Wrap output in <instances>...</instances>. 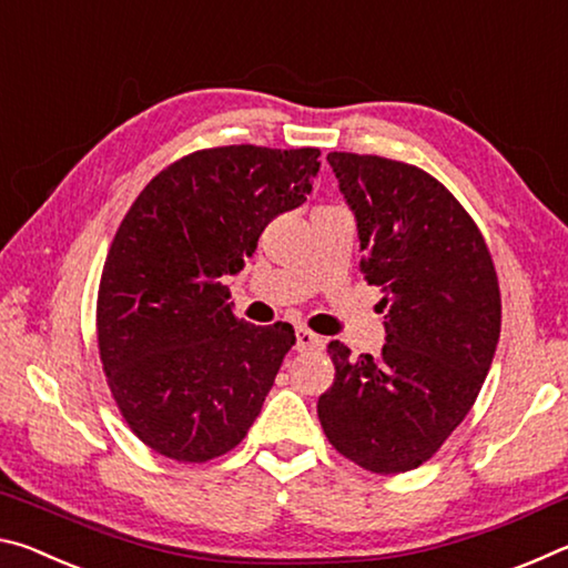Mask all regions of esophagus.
Wrapping results in <instances>:
<instances>
[{"mask_svg": "<svg viewBox=\"0 0 568 568\" xmlns=\"http://www.w3.org/2000/svg\"><path fill=\"white\" fill-rule=\"evenodd\" d=\"M321 348H323V338H321V335H315L313 331H307V328H297V331H295V351H297V353L321 351Z\"/></svg>", "mask_w": 568, "mask_h": 568, "instance_id": "obj_1", "label": "esophagus"}]
</instances>
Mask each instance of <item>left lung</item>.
<instances>
[{"label":"left lung","mask_w":568,"mask_h":568,"mask_svg":"<svg viewBox=\"0 0 568 568\" xmlns=\"http://www.w3.org/2000/svg\"><path fill=\"white\" fill-rule=\"evenodd\" d=\"M355 217L361 271L383 287L386 345L353 358L328 343L333 386L318 418L338 454L373 474L420 466L474 406L501 333L484 235L436 178L406 162L331 152Z\"/></svg>","instance_id":"left-lung-1"}]
</instances>
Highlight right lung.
I'll return each instance as SVG.
<instances>
[{
  "label": "right lung",
  "mask_w": 568,
  "mask_h": 568,
  "mask_svg": "<svg viewBox=\"0 0 568 568\" xmlns=\"http://www.w3.org/2000/svg\"><path fill=\"white\" fill-rule=\"evenodd\" d=\"M321 150L230 145L172 162L134 200L104 261L98 343L124 420L155 454L203 464L245 438L291 323L237 321L225 275L311 195Z\"/></svg>",
  "instance_id": "1"
}]
</instances>
